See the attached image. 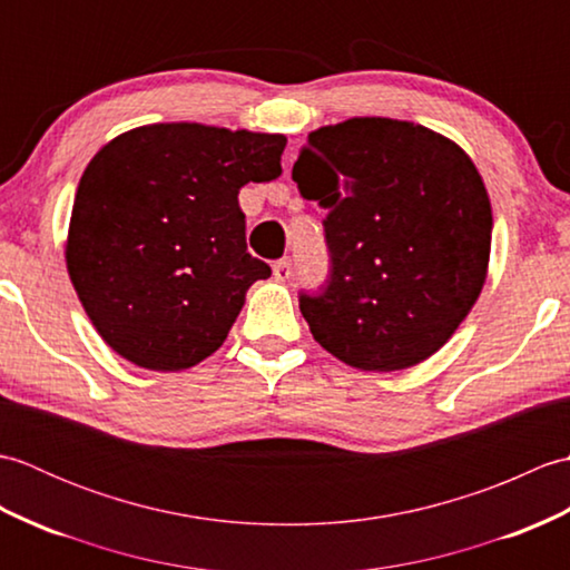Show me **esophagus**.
Instances as JSON below:
<instances>
[{
    "label": "esophagus",
    "instance_id": "1",
    "mask_svg": "<svg viewBox=\"0 0 570 570\" xmlns=\"http://www.w3.org/2000/svg\"><path fill=\"white\" fill-rule=\"evenodd\" d=\"M292 259L288 257H284V259H278V262H274V278L276 282H286V278H292Z\"/></svg>",
    "mask_w": 570,
    "mask_h": 570
}]
</instances>
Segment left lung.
Instances as JSON below:
<instances>
[{
	"label": "left lung",
	"mask_w": 570,
	"mask_h": 570,
	"mask_svg": "<svg viewBox=\"0 0 570 570\" xmlns=\"http://www.w3.org/2000/svg\"><path fill=\"white\" fill-rule=\"evenodd\" d=\"M292 176L328 208V278L298 296L313 337L374 372L441 350L490 262L492 208L470 156L421 125L355 117L311 131Z\"/></svg>",
	"instance_id": "left-lung-1"
}]
</instances>
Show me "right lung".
<instances>
[{
  "label": "right lung",
  "instance_id": "right-lung-1",
  "mask_svg": "<svg viewBox=\"0 0 570 570\" xmlns=\"http://www.w3.org/2000/svg\"><path fill=\"white\" fill-rule=\"evenodd\" d=\"M284 135L190 122L125 131L85 168L66 262L102 341L139 367L176 372L225 343L252 257L239 188L282 174Z\"/></svg>",
  "mask_w": 570,
  "mask_h": 570
}]
</instances>
